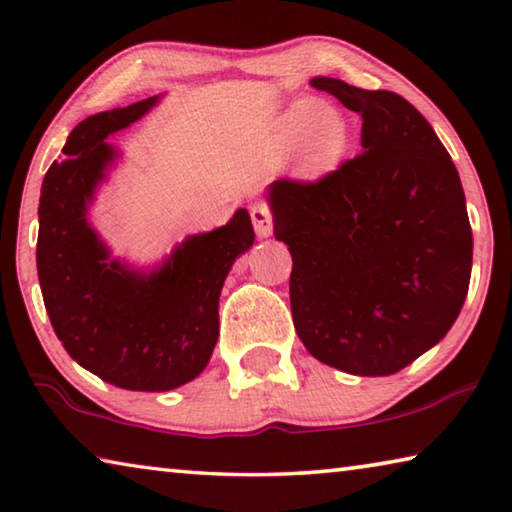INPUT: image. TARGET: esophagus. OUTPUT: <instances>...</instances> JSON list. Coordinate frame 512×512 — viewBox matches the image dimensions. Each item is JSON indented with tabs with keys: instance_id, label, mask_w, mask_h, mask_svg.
Instances as JSON below:
<instances>
[{
	"instance_id": "esophagus-1",
	"label": "esophagus",
	"mask_w": 512,
	"mask_h": 512,
	"mask_svg": "<svg viewBox=\"0 0 512 512\" xmlns=\"http://www.w3.org/2000/svg\"><path fill=\"white\" fill-rule=\"evenodd\" d=\"M250 218H253V225H255V232L259 239L264 237H271L273 234V214L266 202H255V205H250Z\"/></svg>"
}]
</instances>
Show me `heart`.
I'll return each mask as SVG.
<instances>
[{
	"label": "heart",
	"instance_id": "obj_1",
	"mask_svg": "<svg viewBox=\"0 0 512 512\" xmlns=\"http://www.w3.org/2000/svg\"><path fill=\"white\" fill-rule=\"evenodd\" d=\"M285 132L300 143L303 173L323 175L342 159L348 143V129L337 109L323 102H296L285 113Z\"/></svg>",
	"mask_w": 512,
	"mask_h": 512
}]
</instances>
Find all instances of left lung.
I'll return each mask as SVG.
<instances>
[{"label":"left lung","instance_id":"left-lung-1","mask_svg":"<svg viewBox=\"0 0 512 512\" xmlns=\"http://www.w3.org/2000/svg\"><path fill=\"white\" fill-rule=\"evenodd\" d=\"M312 86L362 118V152L319 180L271 184L275 239L289 246L291 316L316 360L389 376L458 319L472 275V225L451 154L392 91L342 79Z\"/></svg>","mask_w":512,"mask_h":512}]
</instances>
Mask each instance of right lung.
<instances>
[{
	"label": "right lung",
	"mask_w": 512,
	"mask_h": 512,
	"mask_svg": "<svg viewBox=\"0 0 512 512\" xmlns=\"http://www.w3.org/2000/svg\"><path fill=\"white\" fill-rule=\"evenodd\" d=\"M154 100L95 113L72 129L66 159L47 170L38 205L36 266L56 337L81 367L134 392H168L207 367L223 282L255 241L250 216L239 209L227 225L186 239L150 275L109 262L86 221L113 159L104 139L139 120Z\"/></svg>",
	"instance_id": "add662e5"
}]
</instances>
